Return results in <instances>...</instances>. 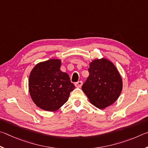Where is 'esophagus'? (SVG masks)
Segmentation results:
<instances>
[{
	"label": "esophagus",
	"instance_id": "1",
	"mask_svg": "<svg viewBox=\"0 0 148 148\" xmlns=\"http://www.w3.org/2000/svg\"><path fill=\"white\" fill-rule=\"evenodd\" d=\"M82 85V81H78L77 82L75 83V86L77 88H81Z\"/></svg>",
	"mask_w": 148,
	"mask_h": 148
}]
</instances>
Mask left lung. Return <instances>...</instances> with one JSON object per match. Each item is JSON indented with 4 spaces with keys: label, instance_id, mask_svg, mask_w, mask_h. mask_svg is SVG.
Listing matches in <instances>:
<instances>
[{
    "label": "left lung",
    "instance_id": "1",
    "mask_svg": "<svg viewBox=\"0 0 148 148\" xmlns=\"http://www.w3.org/2000/svg\"><path fill=\"white\" fill-rule=\"evenodd\" d=\"M89 76L82 86L92 105L103 109L113 104L122 90V79L114 65L105 58L90 64Z\"/></svg>",
    "mask_w": 148,
    "mask_h": 148
}]
</instances>
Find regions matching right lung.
<instances>
[{"label": "right lung", "instance_id": "obj_1", "mask_svg": "<svg viewBox=\"0 0 148 148\" xmlns=\"http://www.w3.org/2000/svg\"><path fill=\"white\" fill-rule=\"evenodd\" d=\"M61 60L50 59L36 65L31 71L28 87L34 103L41 109L55 111L67 102L75 88L68 74L60 71Z\"/></svg>", "mask_w": 148, "mask_h": 148}]
</instances>
